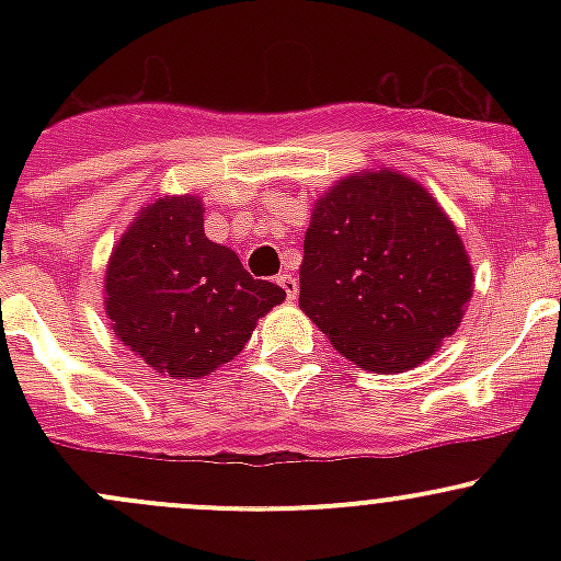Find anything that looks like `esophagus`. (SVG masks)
I'll return each mask as SVG.
<instances>
[{
    "instance_id": "esophagus-1",
    "label": "esophagus",
    "mask_w": 561,
    "mask_h": 561,
    "mask_svg": "<svg viewBox=\"0 0 561 561\" xmlns=\"http://www.w3.org/2000/svg\"><path fill=\"white\" fill-rule=\"evenodd\" d=\"M276 282H279V287L287 293V298H290V301L298 296V279L293 274H279L276 276Z\"/></svg>"
}]
</instances>
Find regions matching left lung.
Segmentation results:
<instances>
[{
    "instance_id": "left-lung-1",
    "label": "left lung",
    "mask_w": 561,
    "mask_h": 561,
    "mask_svg": "<svg viewBox=\"0 0 561 561\" xmlns=\"http://www.w3.org/2000/svg\"><path fill=\"white\" fill-rule=\"evenodd\" d=\"M301 312L377 375L415 369L456 331L472 265L456 225L410 175H344L314 203L304 239Z\"/></svg>"
}]
</instances>
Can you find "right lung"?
Masks as SVG:
<instances>
[{"label":"right lung","mask_w":561,"mask_h":561,"mask_svg":"<svg viewBox=\"0 0 561 561\" xmlns=\"http://www.w3.org/2000/svg\"><path fill=\"white\" fill-rule=\"evenodd\" d=\"M285 290L252 279L233 249L203 233V203L157 197L113 247L105 271L111 328L151 369L197 380L233 360Z\"/></svg>","instance_id":"right-lung-1"}]
</instances>
